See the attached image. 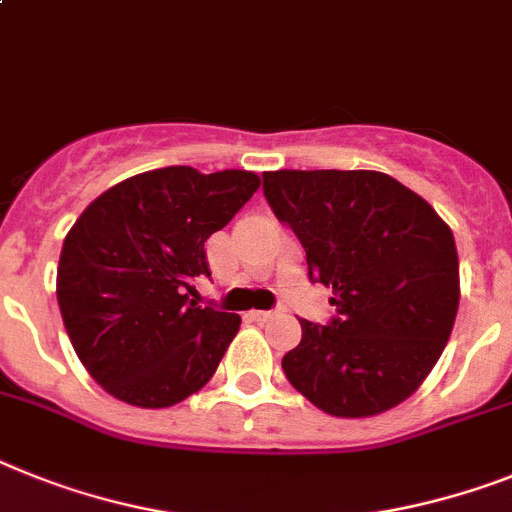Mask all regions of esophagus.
I'll list each match as a JSON object with an SVG mask.
<instances>
[{"label":"esophagus","instance_id":"1","mask_svg":"<svg viewBox=\"0 0 512 512\" xmlns=\"http://www.w3.org/2000/svg\"><path fill=\"white\" fill-rule=\"evenodd\" d=\"M273 317V312L270 309H255V312H249V320H255V322H265Z\"/></svg>","mask_w":512,"mask_h":512}]
</instances>
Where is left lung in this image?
<instances>
[{
    "label": "left lung",
    "instance_id": "1",
    "mask_svg": "<svg viewBox=\"0 0 512 512\" xmlns=\"http://www.w3.org/2000/svg\"><path fill=\"white\" fill-rule=\"evenodd\" d=\"M276 218L307 252L309 281L333 286L336 317L302 322L283 372L317 409L375 416L406 401L440 359L461 283L453 231L380 171H265Z\"/></svg>",
    "mask_w": 512,
    "mask_h": 512
}]
</instances>
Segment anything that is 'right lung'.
<instances>
[{
	"label": "right lung",
	"instance_id": "add662e5",
	"mask_svg": "<svg viewBox=\"0 0 512 512\" xmlns=\"http://www.w3.org/2000/svg\"><path fill=\"white\" fill-rule=\"evenodd\" d=\"M260 187L252 171L166 166L114 184L64 239L57 302L75 354L114 398L166 409L213 377L242 317L197 307L205 242Z\"/></svg>",
	"mask_w": 512,
	"mask_h": 512
}]
</instances>
